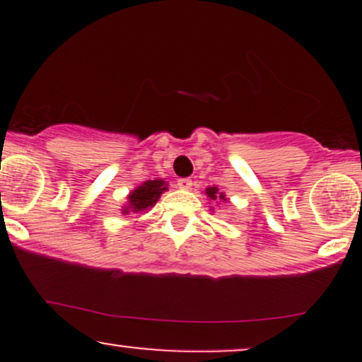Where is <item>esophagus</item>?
<instances>
[{
  "mask_svg": "<svg viewBox=\"0 0 362 362\" xmlns=\"http://www.w3.org/2000/svg\"><path fill=\"white\" fill-rule=\"evenodd\" d=\"M177 185L180 187L182 190H190L192 189V180H190V178H180V180L177 182Z\"/></svg>",
  "mask_w": 362,
  "mask_h": 362,
  "instance_id": "obj_1",
  "label": "esophagus"
}]
</instances>
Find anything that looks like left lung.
<instances>
[{
    "label": "left lung",
    "instance_id": "1",
    "mask_svg": "<svg viewBox=\"0 0 362 362\" xmlns=\"http://www.w3.org/2000/svg\"><path fill=\"white\" fill-rule=\"evenodd\" d=\"M204 194L207 195V201H218V202H228V201H230V199H228L226 197V194H224V192H221V190H219L218 189V187H216V185H213V187H207V189L204 190ZM211 211H214L213 209V207H211Z\"/></svg>",
    "mask_w": 362,
    "mask_h": 362
}]
</instances>
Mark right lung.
<instances>
[{
	"mask_svg": "<svg viewBox=\"0 0 362 362\" xmlns=\"http://www.w3.org/2000/svg\"><path fill=\"white\" fill-rule=\"evenodd\" d=\"M168 184L161 178L155 180H146L143 184L132 189L127 194V202L122 206L120 213L122 214H134V213H148L153 206L156 204L161 194L167 192Z\"/></svg>",
	"mask_w": 362,
	"mask_h": 362,
	"instance_id": "right-lung-1",
	"label": "right lung"
}]
</instances>
